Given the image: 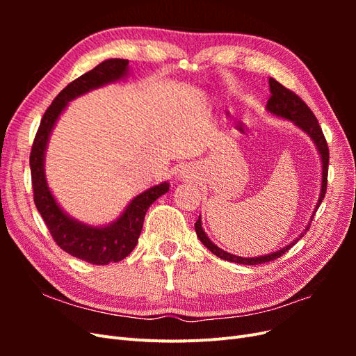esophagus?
<instances>
[{
    "instance_id": "1",
    "label": "esophagus",
    "mask_w": 356,
    "mask_h": 356,
    "mask_svg": "<svg viewBox=\"0 0 356 356\" xmlns=\"http://www.w3.org/2000/svg\"><path fill=\"white\" fill-rule=\"evenodd\" d=\"M193 175H191V172L188 170V169H184V170H181L179 172V178H182V179H188V178H191Z\"/></svg>"
}]
</instances>
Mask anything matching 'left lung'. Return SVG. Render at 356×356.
Masks as SVG:
<instances>
[{"instance_id": "8db88e82", "label": "left lung", "mask_w": 356, "mask_h": 356, "mask_svg": "<svg viewBox=\"0 0 356 356\" xmlns=\"http://www.w3.org/2000/svg\"><path fill=\"white\" fill-rule=\"evenodd\" d=\"M268 86H270V98L267 101L266 110L267 113H270L275 117L284 118V120H289L293 122L298 129H301L307 136H310L312 141H314L319 157H321V165H322V179H321V193L318 197V203L315 207L314 213H312L310 221L307 222V225L305 227V230L298 234V238H296L293 242H289L286 246L281 248L275 252L266 254V255H260V257H239V255H233L230 252H225L221 248H218L215 245L209 238L208 234L204 233L203 227H202V218L199 215V220L195 224L196 229V234L197 238L200 239V242L208 248V250L213 254L220 257L221 260H227L232 263H238V264H246V266H255V264H263L267 261L276 260V258L281 257L282 254H285L289 248H293L300 238H303L306 234V232L310 227V222L314 220V215L316 212V209L319 208V204L322 203L325 197V191H327V177H328V160H330V152H328V145L325 141V136L322 134V129L316 120V117L314 115V113L310 111L309 106L301 101L298 96L291 92L289 89H286L285 86H282L281 83H277L275 79H268Z\"/></svg>"}]
</instances>
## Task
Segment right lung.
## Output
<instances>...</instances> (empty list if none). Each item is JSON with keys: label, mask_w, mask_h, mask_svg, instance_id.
Segmentation results:
<instances>
[{"label": "right lung", "mask_w": 356, "mask_h": 356, "mask_svg": "<svg viewBox=\"0 0 356 356\" xmlns=\"http://www.w3.org/2000/svg\"><path fill=\"white\" fill-rule=\"evenodd\" d=\"M127 75V59H106L70 83L42 115L29 156L34 202L53 239L65 252L96 266L117 263L134 251L148 208L160 196L166 195L170 184L165 181L143 191L129 202L120 217L113 222L89 225L72 218L53 196L44 172L46 149L58 118L71 101L105 84L124 80Z\"/></svg>", "instance_id": "1"}]
</instances>
